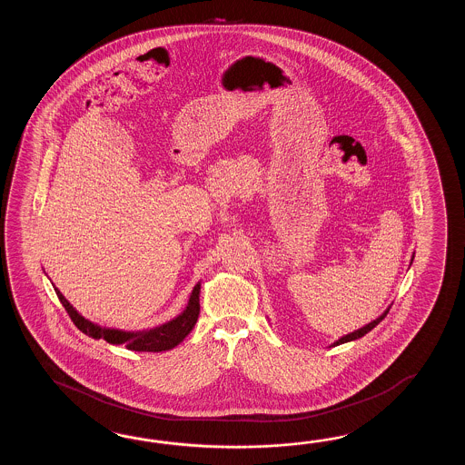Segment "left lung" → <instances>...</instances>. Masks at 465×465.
Wrapping results in <instances>:
<instances>
[{
	"instance_id": "left-lung-1",
	"label": "left lung",
	"mask_w": 465,
	"mask_h": 465,
	"mask_svg": "<svg viewBox=\"0 0 465 465\" xmlns=\"http://www.w3.org/2000/svg\"><path fill=\"white\" fill-rule=\"evenodd\" d=\"M412 261H414V254H412V259H411V264H412ZM389 309H391V306L387 307L386 311L381 314V316L377 317V319H374V321H371L369 324H366L364 327H361V329H357V331H354V332H349V334H346V336L341 337V339H337L336 342L334 344H331L332 347L339 346V344H346V342H351V341H356V339H359V337L366 336L367 332L369 331H372L374 327L384 319V317L387 316V312H389Z\"/></svg>"
}]
</instances>
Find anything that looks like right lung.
Here are the masks:
<instances>
[{"label":"right lung","instance_id":"add662e5","mask_svg":"<svg viewBox=\"0 0 465 465\" xmlns=\"http://www.w3.org/2000/svg\"><path fill=\"white\" fill-rule=\"evenodd\" d=\"M56 294L60 297L61 304L68 311L71 321L78 327L81 332L93 339H104L108 344L113 346H124L129 351L136 352H163L173 347L178 346L179 342L184 341L193 331L199 317V292H201V281L193 289L189 296L188 306L179 316L171 319L168 322L151 329L143 331H123V329H113V327H103L91 322L86 317L81 316L74 307L71 306L68 299L63 296L60 289H56Z\"/></svg>","mask_w":465,"mask_h":465}]
</instances>
